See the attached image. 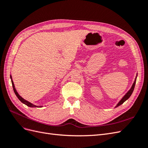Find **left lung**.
Segmentation results:
<instances>
[{
    "label": "left lung",
    "instance_id": "left-lung-1",
    "mask_svg": "<svg viewBox=\"0 0 148 148\" xmlns=\"http://www.w3.org/2000/svg\"><path fill=\"white\" fill-rule=\"evenodd\" d=\"M136 77H137V75H136V78H135V82H134V83H133V85H132V88H130V90L126 93V95H125L122 97V99L119 101V102L117 104V106H115V107H117L120 106L121 104H122L125 101H127V100L128 99V98L131 96L132 94V92H133V90H134V88H135V84H136Z\"/></svg>",
    "mask_w": 148,
    "mask_h": 148
}]
</instances>
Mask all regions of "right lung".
I'll list each match as a JSON object with an SVG mask.
<instances>
[{
  "mask_svg": "<svg viewBox=\"0 0 148 148\" xmlns=\"http://www.w3.org/2000/svg\"><path fill=\"white\" fill-rule=\"evenodd\" d=\"M10 78H11V81H12V86H13V91H14V92H15V94L16 95V97H18V99L22 103H23V104H25V105H26L27 106H28V107H42V106H35V105H34V104H31V102H28V101H26L25 99H24L23 97H21L19 95H18V92L16 91V89H15V85H14V83H13V80H12V76L10 75Z\"/></svg>",
  "mask_w": 148,
  "mask_h": 148,
  "instance_id": "add662e5",
  "label": "right lung"
}]
</instances>
